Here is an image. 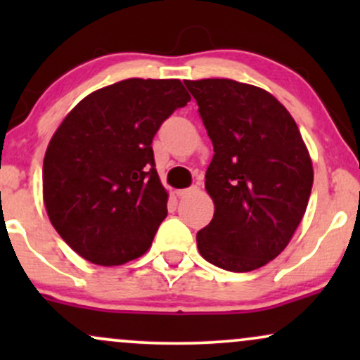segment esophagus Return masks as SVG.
I'll list each match as a JSON object with an SVG mask.
<instances>
[{
	"mask_svg": "<svg viewBox=\"0 0 360 360\" xmlns=\"http://www.w3.org/2000/svg\"><path fill=\"white\" fill-rule=\"evenodd\" d=\"M194 191H196V186H191V188H186V189H177L176 194L177 198H186L189 196V194H193Z\"/></svg>",
	"mask_w": 360,
	"mask_h": 360,
	"instance_id": "1",
	"label": "esophagus"
}]
</instances>
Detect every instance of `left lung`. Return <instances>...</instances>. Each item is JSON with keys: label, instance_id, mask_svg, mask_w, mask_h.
Segmentation results:
<instances>
[{"label": "left lung", "instance_id": "8db88e82", "mask_svg": "<svg viewBox=\"0 0 360 360\" xmlns=\"http://www.w3.org/2000/svg\"><path fill=\"white\" fill-rule=\"evenodd\" d=\"M214 155L205 176L213 220L196 235L213 266L249 272L286 249L313 186L308 148L289 111L267 91L233 79L184 81Z\"/></svg>", "mask_w": 360, "mask_h": 360}]
</instances>
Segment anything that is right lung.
<instances>
[{
	"instance_id": "1",
	"label": "right lung",
	"mask_w": 360,
	"mask_h": 360,
	"mask_svg": "<svg viewBox=\"0 0 360 360\" xmlns=\"http://www.w3.org/2000/svg\"><path fill=\"white\" fill-rule=\"evenodd\" d=\"M191 96L179 79H125L88 94L44 157V203L53 229L98 266L146 254L167 217L152 139Z\"/></svg>"
}]
</instances>
